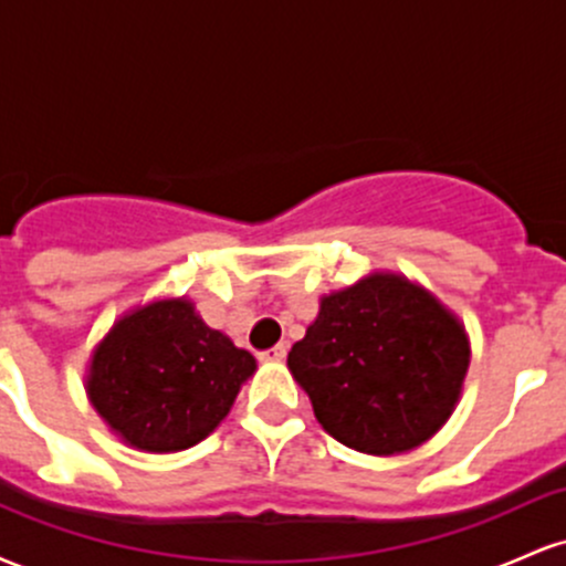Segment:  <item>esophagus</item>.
<instances>
[{
    "label": "esophagus",
    "mask_w": 566,
    "mask_h": 566,
    "mask_svg": "<svg viewBox=\"0 0 566 566\" xmlns=\"http://www.w3.org/2000/svg\"><path fill=\"white\" fill-rule=\"evenodd\" d=\"M284 356H287V343H279V346L263 350L261 359H263V361H282Z\"/></svg>",
    "instance_id": "esophagus-1"
}]
</instances>
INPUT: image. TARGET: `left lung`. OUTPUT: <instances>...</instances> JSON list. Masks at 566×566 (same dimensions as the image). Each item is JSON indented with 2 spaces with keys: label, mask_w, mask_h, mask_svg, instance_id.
Listing matches in <instances>:
<instances>
[{
  "label": "left lung",
  "mask_w": 566,
  "mask_h": 566,
  "mask_svg": "<svg viewBox=\"0 0 566 566\" xmlns=\"http://www.w3.org/2000/svg\"><path fill=\"white\" fill-rule=\"evenodd\" d=\"M469 365L463 322L391 271L324 295L287 356L324 431L378 458L426 444L450 420Z\"/></svg>",
  "instance_id": "left-lung-1"
}]
</instances>
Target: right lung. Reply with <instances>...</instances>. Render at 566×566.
Listing matches in <instances>:
<instances>
[{
  "label": "right lung",
  "instance_id": "obj_1",
  "mask_svg": "<svg viewBox=\"0 0 566 566\" xmlns=\"http://www.w3.org/2000/svg\"><path fill=\"white\" fill-rule=\"evenodd\" d=\"M255 369V356L207 327L188 297H159L103 335L84 391L125 444L165 454L210 437Z\"/></svg>",
  "mask_w": 566,
  "mask_h": 566
}]
</instances>
